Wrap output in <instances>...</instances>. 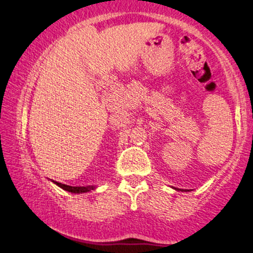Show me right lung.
<instances>
[{
  "label": "right lung",
  "instance_id": "right-lung-1",
  "mask_svg": "<svg viewBox=\"0 0 253 253\" xmlns=\"http://www.w3.org/2000/svg\"><path fill=\"white\" fill-rule=\"evenodd\" d=\"M54 181V180H53ZM57 186H60L63 190L68 191V192L72 193H84V192H88V191L94 190L93 186H88V187H84V186H69V185H65V184H61V182L54 181Z\"/></svg>",
  "mask_w": 253,
  "mask_h": 253
}]
</instances>
